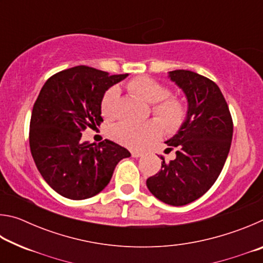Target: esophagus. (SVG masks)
Listing matches in <instances>:
<instances>
[{"mask_svg": "<svg viewBox=\"0 0 263 263\" xmlns=\"http://www.w3.org/2000/svg\"><path fill=\"white\" fill-rule=\"evenodd\" d=\"M142 152H139V151H131V155L133 158H140L142 157Z\"/></svg>", "mask_w": 263, "mask_h": 263, "instance_id": "34e87169", "label": "esophagus"}]
</instances>
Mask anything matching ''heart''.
Masks as SVG:
<instances>
[{"label":"heart","mask_w":263,"mask_h":263,"mask_svg":"<svg viewBox=\"0 0 263 263\" xmlns=\"http://www.w3.org/2000/svg\"><path fill=\"white\" fill-rule=\"evenodd\" d=\"M127 90L142 101L153 103V115L162 123L164 130L175 132L183 126L188 118V106L183 99L169 95V88L149 77L133 78L127 82ZM118 96L117 88H109L101 101V112L105 119L115 117V104ZM161 133V124L157 119L141 124L121 122L111 126L109 137L128 148H141Z\"/></svg>","instance_id":"obj_1"}]
</instances>
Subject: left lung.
<instances>
[{
  "label": "left lung",
  "mask_w": 263,
  "mask_h": 263,
  "mask_svg": "<svg viewBox=\"0 0 263 263\" xmlns=\"http://www.w3.org/2000/svg\"><path fill=\"white\" fill-rule=\"evenodd\" d=\"M172 81L188 99V118L177 135L166 141L176 158L146 181L155 197L169 205H185L201 197L215 183L230 152L233 121L219 87L203 75L177 69ZM168 149V148H167Z\"/></svg>",
  "instance_id": "left-lung-1"
}]
</instances>
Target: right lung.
<instances>
[{"label": "right lung", "instance_id": "add662e5", "mask_svg": "<svg viewBox=\"0 0 263 263\" xmlns=\"http://www.w3.org/2000/svg\"><path fill=\"white\" fill-rule=\"evenodd\" d=\"M126 77L77 66L52 75L39 92L30 121L31 154L43 179L64 197L78 201L97 195L117 163L131 155L110 140L95 146L81 140L87 127L103 122L105 90Z\"/></svg>", "mask_w": 263, "mask_h": 263}]
</instances>
